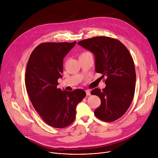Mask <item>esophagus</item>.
Instances as JSON below:
<instances>
[{"instance_id": "obj_1", "label": "esophagus", "mask_w": 158, "mask_h": 158, "mask_svg": "<svg viewBox=\"0 0 158 158\" xmlns=\"http://www.w3.org/2000/svg\"><path fill=\"white\" fill-rule=\"evenodd\" d=\"M85 93H86L87 96L91 95V91H90V90H85Z\"/></svg>"}]
</instances>
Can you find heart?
Instances as JSON below:
<instances>
[{
	"instance_id": "b5f03b06",
	"label": "heart",
	"mask_w": 158,
	"mask_h": 158,
	"mask_svg": "<svg viewBox=\"0 0 158 158\" xmlns=\"http://www.w3.org/2000/svg\"><path fill=\"white\" fill-rule=\"evenodd\" d=\"M89 52H82V54H81V55L80 56H82V55H84V54H89Z\"/></svg>"
}]
</instances>
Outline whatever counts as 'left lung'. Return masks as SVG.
Masks as SVG:
<instances>
[{
    "instance_id": "obj_1",
    "label": "left lung",
    "mask_w": 158,
    "mask_h": 158,
    "mask_svg": "<svg viewBox=\"0 0 158 158\" xmlns=\"http://www.w3.org/2000/svg\"><path fill=\"white\" fill-rule=\"evenodd\" d=\"M77 44L93 53L95 71L107 76L106 87L91 93L101 101L94 114L103 121H114L125 114L134 98L136 76L132 57L123 43L111 37H95Z\"/></svg>"
}]
</instances>
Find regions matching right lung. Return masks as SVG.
I'll use <instances>...</instances> for the list:
<instances>
[{
	"label": "right lung",
	"mask_w": 158,
	"mask_h": 158,
	"mask_svg": "<svg viewBox=\"0 0 158 158\" xmlns=\"http://www.w3.org/2000/svg\"><path fill=\"white\" fill-rule=\"evenodd\" d=\"M76 42H46L37 46L29 59L25 82L30 100L43 121L56 128H64L75 119L77 105L85 96L77 89L73 91L57 88L62 78L63 59Z\"/></svg>",
	"instance_id": "right-lung-1"
}]
</instances>
